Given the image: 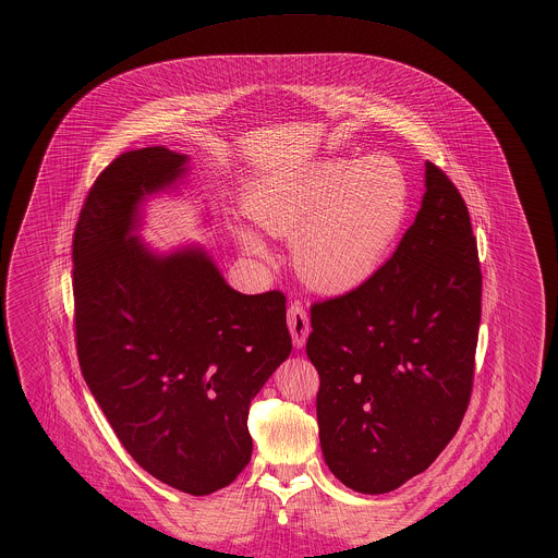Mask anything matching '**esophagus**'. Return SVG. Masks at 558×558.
Returning <instances> with one entry per match:
<instances>
[{"mask_svg": "<svg viewBox=\"0 0 558 558\" xmlns=\"http://www.w3.org/2000/svg\"><path fill=\"white\" fill-rule=\"evenodd\" d=\"M288 328L292 332V341L296 348H303L307 337H310V318L307 312L303 310L301 303H292V307L288 310Z\"/></svg>", "mask_w": 558, "mask_h": 558, "instance_id": "34e87169", "label": "esophagus"}]
</instances>
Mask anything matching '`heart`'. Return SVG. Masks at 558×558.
Here are the masks:
<instances>
[{
    "label": "heart",
    "mask_w": 558,
    "mask_h": 558,
    "mask_svg": "<svg viewBox=\"0 0 558 558\" xmlns=\"http://www.w3.org/2000/svg\"><path fill=\"white\" fill-rule=\"evenodd\" d=\"M242 206L266 234L292 239V262L307 286L339 294L365 283L389 257L408 219L410 182L387 155L322 160L253 180ZM232 232L246 255L270 257L251 228Z\"/></svg>",
    "instance_id": "1"
}]
</instances>
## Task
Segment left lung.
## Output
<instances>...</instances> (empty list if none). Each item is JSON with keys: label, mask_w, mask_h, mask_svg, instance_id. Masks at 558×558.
Returning <instances> with one entry per match:
<instances>
[{"label": "left lung", "mask_w": 558, "mask_h": 558, "mask_svg": "<svg viewBox=\"0 0 558 558\" xmlns=\"http://www.w3.org/2000/svg\"><path fill=\"white\" fill-rule=\"evenodd\" d=\"M481 268L469 208L434 162L396 253L356 290L312 307L319 445L354 492L387 494L456 436L475 376Z\"/></svg>", "instance_id": "8db88e82"}]
</instances>
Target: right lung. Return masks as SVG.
<instances>
[{"label":"right lung","mask_w":558,"mask_h":558,"mask_svg":"<svg viewBox=\"0 0 558 558\" xmlns=\"http://www.w3.org/2000/svg\"><path fill=\"white\" fill-rule=\"evenodd\" d=\"M186 171V155L155 146L96 178L73 239L75 330L85 385L131 458L206 496L248 464V403L292 337L281 292L240 294L202 246L140 239L144 204Z\"/></svg>","instance_id":"1"}]
</instances>
